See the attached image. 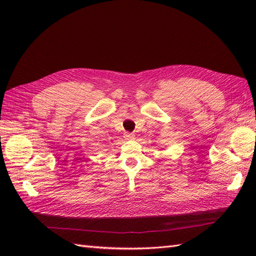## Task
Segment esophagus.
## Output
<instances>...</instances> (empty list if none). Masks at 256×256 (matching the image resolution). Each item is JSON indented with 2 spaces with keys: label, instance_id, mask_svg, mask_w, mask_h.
<instances>
[{
  "label": "esophagus",
  "instance_id": "esophagus-1",
  "mask_svg": "<svg viewBox=\"0 0 256 256\" xmlns=\"http://www.w3.org/2000/svg\"><path fill=\"white\" fill-rule=\"evenodd\" d=\"M124 138L125 140H134L135 138V135L133 133H125L124 134Z\"/></svg>",
  "mask_w": 256,
  "mask_h": 256
}]
</instances>
